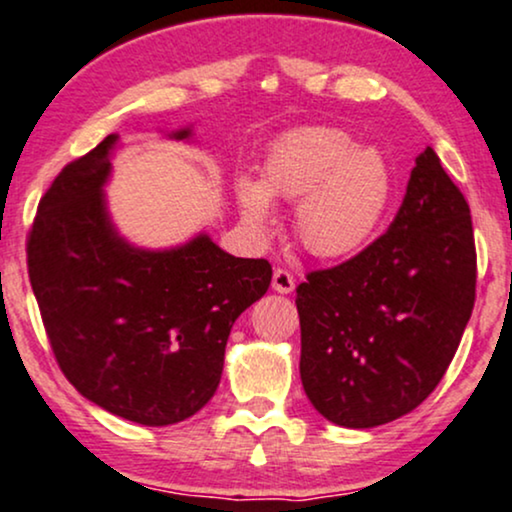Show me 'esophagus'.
Here are the masks:
<instances>
[{
  "label": "esophagus",
  "instance_id": "1",
  "mask_svg": "<svg viewBox=\"0 0 512 512\" xmlns=\"http://www.w3.org/2000/svg\"><path fill=\"white\" fill-rule=\"evenodd\" d=\"M273 290L280 292V294L294 292V278L290 273H287L285 268H278L273 273Z\"/></svg>",
  "mask_w": 512,
  "mask_h": 512
}]
</instances>
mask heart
Instances as JSON below:
<instances>
[{
	"instance_id": "obj_1",
	"label": "heart",
	"mask_w": 512,
	"mask_h": 512,
	"mask_svg": "<svg viewBox=\"0 0 512 512\" xmlns=\"http://www.w3.org/2000/svg\"><path fill=\"white\" fill-rule=\"evenodd\" d=\"M393 177L374 148L333 126H304L270 146L261 182L239 177L237 201L244 222L258 234L275 225V198L297 201L294 232L306 251L321 258L357 254L386 215Z\"/></svg>"
}]
</instances>
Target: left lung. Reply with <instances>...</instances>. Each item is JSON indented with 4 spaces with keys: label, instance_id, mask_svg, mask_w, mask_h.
Listing matches in <instances>:
<instances>
[{
    "label": "left lung",
    "instance_id": "obj_1",
    "mask_svg": "<svg viewBox=\"0 0 512 512\" xmlns=\"http://www.w3.org/2000/svg\"><path fill=\"white\" fill-rule=\"evenodd\" d=\"M474 285L470 206L426 148L388 232L297 287L306 398L347 429L412 412L453 362Z\"/></svg>",
    "mask_w": 512,
    "mask_h": 512
}]
</instances>
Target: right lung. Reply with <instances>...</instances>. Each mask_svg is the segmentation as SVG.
I'll return each instance as SVG.
<instances>
[{"mask_svg":"<svg viewBox=\"0 0 512 512\" xmlns=\"http://www.w3.org/2000/svg\"><path fill=\"white\" fill-rule=\"evenodd\" d=\"M117 143L110 134L69 162L40 198L28 275L71 386L117 417L167 426L213 398L234 321L268 292L273 268L227 254L206 232L172 249L126 242L105 198Z\"/></svg>","mask_w":512,"mask_h":512,"instance_id":"right-lung-1","label":"right lung"}]
</instances>
